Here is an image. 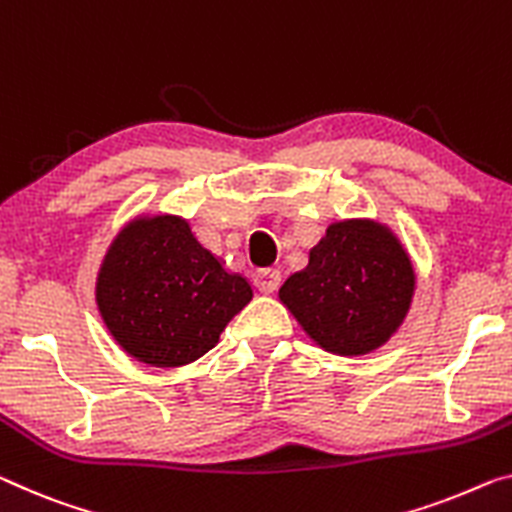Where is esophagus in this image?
I'll use <instances>...</instances> for the list:
<instances>
[{
  "label": "esophagus",
  "instance_id": "obj_1",
  "mask_svg": "<svg viewBox=\"0 0 512 512\" xmlns=\"http://www.w3.org/2000/svg\"><path fill=\"white\" fill-rule=\"evenodd\" d=\"M256 286L261 293L265 295H272L277 293L279 286H281V274L277 270H263L256 274Z\"/></svg>",
  "mask_w": 512,
  "mask_h": 512
}]
</instances>
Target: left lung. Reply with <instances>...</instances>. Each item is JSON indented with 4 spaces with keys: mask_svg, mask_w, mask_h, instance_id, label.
I'll use <instances>...</instances> for the list:
<instances>
[{
    "mask_svg": "<svg viewBox=\"0 0 512 512\" xmlns=\"http://www.w3.org/2000/svg\"><path fill=\"white\" fill-rule=\"evenodd\" d=\"M414 290L412 256L391 226L348 217L327 226L304 270L279 288V302L318 348L361 357L396 336Z\"/></svg>",
    "mask_w": 512,
    "mask_h": 512,
    "instance_id": "obj_1",
    "label": "left lung"
}]
</instances>
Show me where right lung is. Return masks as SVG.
Masks as SVG:
<instances>
[{"mask_svg": "<svg viewBox=\"0 0 512 512\" xmlns=\"http://www.w3.org/2000/svg\"><path fill=\"white\" fill-rule=\"evenodd\" d=\"M93 297L125 355L153 368H180L215 348L254 286L201 245L190 219L144 210L109 242Z\"/></svg>", "mask_w": 512, "mask_h": 512, "instance_id": "add662e5", "label": "right lung"}]
</instances>
